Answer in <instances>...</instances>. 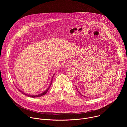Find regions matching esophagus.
<instances>
[{
	"mask_svg": "<svg viewBox=\"0 0 127 127\" xmlns=\"http://www.w3.org/2000/svg\"><path fill=\"white\" fill-rule=\"evenodd\" d=\"M66 66H69V65H68V64H67V65H66Z\"/></svg>",
	"mask_w": 127,
	"mask_h": 127,
	"instance_id": "1",
	"label": "esophagus"
}]
</instances>
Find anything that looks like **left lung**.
Here are the masks:
<instances>
[{
    "label": "left lung",
    "instance_id": "left-lung-1",
    "mask_svg": "<svg viewBox=\"0 0 127 127\" xmlns=\"http://www.w3.org/2000/svg\"><path fill=\"white\" fill-rule=\"evenodd\" d=\"M76 89H77V91H78V92H79V94H80V95H82V96H84V95H81V94H80V93H79V91H78V89H77V87H76ZM84 96V97H86V96Z\"/></svg>",
    "mask_w": 127,
    "mask_h": 127
}]
</instances>
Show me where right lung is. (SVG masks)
<instances>
[{"label":"right lung","instance_id":"add662e5","mask_svg":"<svg viewBox=\"0 0 127 127\" xmlns=\"http://www.w3.org/2000/svg\"><path fill=\"white\" fill-rule=\"evenodd\" d=\"M54 75H55V74H53V76H52V79H51V82H50V85L49 86L48 88L45 90V91L43 92V93H41V94H39V95H28V94H26V93H25L24 92H22L21 90H20L19 88H17V89H18V90H19V91H20L21 93H22V94H24V95H27V96H29V97H40V96H43V95H45L47 93V92L48 91V90H49V89L50 86H51V84H52L53 78Z\"/></svg>","mask_w":127,"mask_h":127}]
</instances>
